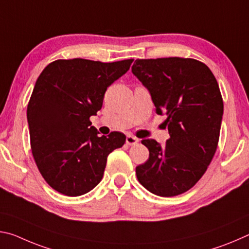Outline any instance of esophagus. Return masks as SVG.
<instances>
[{
  "label": "esophagus",
  "instance_id": "1",
  "mask_svg": "<svg viewBox=\"0 0 249 249\" xmlns=\"http://www.w3.org/2000/svg\"><path fill=\"white\" fill-rule=\"evenodd\" d=\"M140 142L137 137L133 136V135H128L127 137H126V144L129 145V146H133V145H136L137 142Z\"/></svg>",
  "mask_w": 249,
  "mask_h": 249
}]
</instances>
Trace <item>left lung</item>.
<instances>
[{
    "label": "left lung",
    "instance_id": "1",
    "mask_svg": "<svg viewBox=\"0 0 249 249\" xmlns=\"http://www.w3.org/2000/svg\"><path fill=\"white\" fill-rule=\"evenodd\" d=\"M132 72L149 91L156 113L166 115L169 140L161 146L142 140L149 158L136 167L142 187L159 196L191 189L208 169L217 148L223 100L215 77L191 58L137 59Z\"/></svg>",
    "mask_w": 249,
    "mask_h": 249
}]
</instances>
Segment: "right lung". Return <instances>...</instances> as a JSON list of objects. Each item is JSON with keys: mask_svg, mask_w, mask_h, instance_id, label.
<instances>
[{"mask_svg": "<svg viewBox=\"0 0 249 249\" xmlns=\"http://www.w3.org/2000/svg\"><path fill=\"white\" fill-rule=\"evenodd\" d=\"M133 61L59 59L37 79L27 107L32 153L56 191L68 196L91 191L103 178L107 156L124 145L123 133L99 136L90 116L96 115L105 91Z\"/></svg>", "mask_w": 249, "mask_h": 249, "instance_id": "right-lung-1", "label": "right lung"}]
</instances>
